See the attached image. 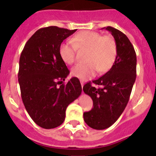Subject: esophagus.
I'll return each mask as SVG.
<instances>
[{
  "label": "esophagus",
  "mask_w": 156,
  "mask_h": 156,
  "mask_svg": "<svg viewBox=\"0 0 156 156\" xmlns=\"http://www.w3.org/2000/svg\"><path fill=\"white\" fill-rule=\"evenodd\" d=\"M80 83H81V87H83V82L82 80H80Z\"/></svg>",
  "instance_id": "esophagus-1"
}]
</instances>
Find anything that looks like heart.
Segmentation results:
<instances>
[{"label": "heart", "instance_id": "b5f03b06", "mask_svg": "<svg viewBox=\"0 0 156 156\" xmlns=\"http://www.w3.org/2000/svg\"><path fill=\"white\" fill-rule=\"evenodd\" d=\"M71 42L65 41L59 46L60 58L65 63L73 64L76 61V49L87 51L85 62L72 69L73 76L82 80L90 79L98 73H105L110 69L117 55V45L112 36H102L98 32L84 30L75 34Z\"/></svg>", "mask_w": 156, "mask_h": 156}]
</instances>
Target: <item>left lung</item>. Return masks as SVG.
<instances>
[{
	"label": "left lung",
	"instance_id": "obj_1",
	"mask_svg": "<svg viewBox=\"0 0 156 156\" xmlns=\"http://www.w3.org/2000/svg\"><path fill=\"white\" fill-rule=\"evenodd\" d=\"M113 36L117 45V55L109 71L100 78L89 81L83 90L93 100V108L85 112L83 119L90 127L104 129L119 119L129 101L137 75V56L128 37L112 27H105Z\"/></svg>",
	"mask_w": 156,
	"mask_h": 156
}]
</instances>
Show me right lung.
<instances>
[{"label": "right lung", "mask_w": 156, "mask_h": 156, "mask_svg": "<svg viewBox=\"0 0 156 156\" xmlns=\"http://www.w3.org/2000/svg\"><path fill=\"white\" fill-rule=\"evenodd\" d=\"M76 31L58 27L40 29L20 55L18 78L23 102L31 119L44 129L60 126L66 108L82 92L76 77L64 84L69 70L58 52L62 41Z\"/></svg>", "instance_id": "add662e5"}]
</instances>
